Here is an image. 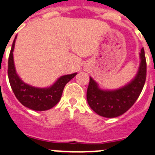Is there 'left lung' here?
I'll list each match as a JSON object with an SVG mask.
<instances>
[{"instance_id":"1","label":"left lung","mask_w":155,"mask_h":155,"mask_svg":"<svg viewBox=\"0 0 155 155\" xmlns=\"http://www.w3.org/2000/svg\"><path fill=\"white\" fill-rule=\"evenodd\" d=\"M140 65L132 81L125 87L115 91H102L90 78L87 90V103L98 115L106 118L121 116L132 107L141 93L147 76V62L143 48L140 53Z\"/></svg>"}]
</instances>
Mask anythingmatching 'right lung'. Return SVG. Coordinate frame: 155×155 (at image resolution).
I'll return each mask as SVG.
<instances>
[{
  "mask_svg": "<svg viewBox=\"0 0 155 155\" xmlns=\"http://www.w3.org/2000/svg\"><path fill=\"white\" fill-rule=\"evenodd\" d=\"M16 36L12 43L8 57V75L14 94L24 106L35 111H45L53 108L59 102L66 84L68 83L77 73L64 75L57 80L52 87L38 88L25 84L16 74L13 60V50Z\"/></svg>",
  "mask_w": 155,
  "mask_h": 155,
  "instance_id": "add662e5",
  "label": "right lung"
}]
</instances>
